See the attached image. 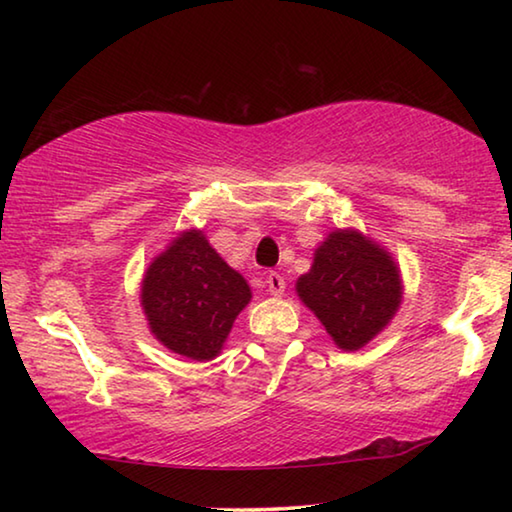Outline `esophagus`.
Segmentation results:
<instances>
[{"label":"esophagus","instance_id":"obj_1","mask_svg":"<svg viewBox=\"0 0 512 512\" xmlns=\"http://www.w3.org/2000/svg\"><path fill=\"white\" fill-rule=\"evenodd\" d=\"M266 287L271 291V296H282L284 289H287V282H284V277L280 273L271 271L266 275Z\"/></svg>","mask_w":512,"mask_h":512}]
</instances>
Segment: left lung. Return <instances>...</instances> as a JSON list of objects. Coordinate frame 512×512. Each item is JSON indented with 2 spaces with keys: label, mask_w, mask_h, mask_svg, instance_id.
<instances>
[{
  "label": "left lung",
  "mask_w": 512,
  "mask_h": 512,
  "mask_svg": "<svg viewBox=\"0 0 512 512\" xmlns=\"http://www.w3.org/2000/svg\"><path fill=\"white\" fill-rule=\"evenodd\" d=\"M296 291L332 341L348 352L375 339L402 302L400 268L359 230L329 232L309 273L298 277Z\"/></svg>",
  "instance_id": "left-lung-1"
}]
</instances>
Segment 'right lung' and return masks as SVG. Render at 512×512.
<instances>
[{"label":"right lung","mask_w":512,"mask_h":512,"mask_svg":"<svg viewBox=\"0 0 512 512\" xmlns=\"http://www.w3.org/2000/svg\"><path fill=\"white\" fill-rule=\"evenodd\" d=\"M250 293L244 275L223 262L203 230H185L153 259L142 280V309L164 348L194 361L221 352Z\"/></svg>","instance_id":"right-lung-1"}]
</instances>
